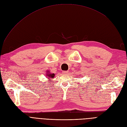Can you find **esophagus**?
I'll return each instance as SVG.
<instances>
[{
  "instance_id": "esophagus-1",
  "label": "esophagus",
  "mask_w": 127,
  "mask_h": 127,
  "mask_svg": "<svg viewBox=\"0 0 127 127\" xmlns=\"http://www.w3.org/2000/svg\"><path fill=\"white\" fill-rule=\"evenodd\" d=\"M63 73L64 74H67L68 73V71H63Z\"/></svg>"
}]
</instances>
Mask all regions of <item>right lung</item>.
Masks as SVG:
<instances>
[{
  "mask_svg": "<svg viewBox=\"0 0 127 127\" xmlns=\"http://www.w3.org/2000/svg\"><path fill=\"white\" fill-rule=\"evenodd\" d=\"M48 72V73H47ZM47 75L48 77L49 78H53V77H55V74H50L49 71L47 72Z\"/></svg>",
  "mask_w": 127,
  "mask_h": 127,
  "instance_id": "add662e5",
  "label": "right lung"
}]
</instances>
